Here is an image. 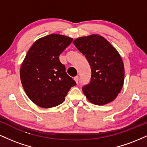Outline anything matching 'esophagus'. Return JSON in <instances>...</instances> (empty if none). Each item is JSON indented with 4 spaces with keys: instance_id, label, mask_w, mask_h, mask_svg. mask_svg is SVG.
Instances as JSON below:
<instances>
[{
    "instance_id": "obj_1",
    "label": "esophagus",
    "mask_w": 147,
    "mask_h": 147,
    "mask_svg": "<svg viewBox=\"0 0 147 147\" xmlns=\"http://www.w3.org/2000/svg\"><path fill=\"white\" fill-rule=\"evenodd\" d=\"M74 80L75 81V82L76 83H78V82H79V77L78 76H76V77H74Z\"/></svg>"
}]
</instances>
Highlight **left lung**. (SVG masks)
<instances>
[{
  "label": "left lung",
  "instance_id": "left-lung-1",
  "mask_svg": "<svg viewBox=\"0 0 147 147\" xmlns=\"http://www.w3.org/2000/svg\"><path fill=\"white\" fill-rule=\"evenodd\" d=\"M73 43L86 57L91 68L90 82L82 88L86 98L95 105L113 101L124 81V63L119 52L99 34L79 37Z\"/></svg>",
  "mask_w": 147,
  "mask_h": 147
}]
</instances>
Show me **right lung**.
<instances>
[{"instance_id": "1", "label": "right lung", "mask_w": 147, "mask_h": 147, "mask_svg": "<svg viewBox=\"0 0 147 147\" xmlns=\"http://www.w3.org/2000/svg\"><path fill=\"white\" fill-rule=\"evenodd\" d=\"M67 36L51 34L30 47L20 69L22 86L28 97L41 108L59 105L76 83L65 72L59 56L72 43Z\"/></svg>"}]
</instances>
